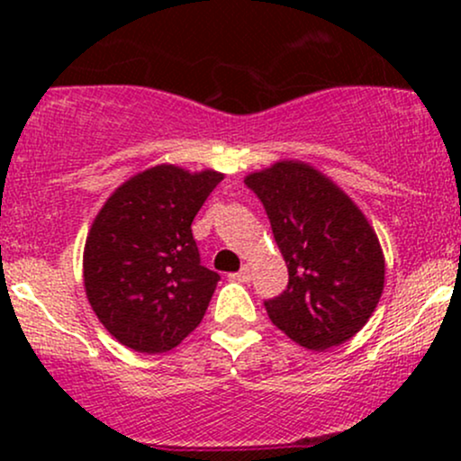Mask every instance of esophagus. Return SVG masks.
I'll return each instance as SVG.
<instances>
[{
    "instance_id": "34e87169",
    "label": "esophagus",
    "mask_w": 461,
    "mask_h": 461,
    "mask_svg": "<svg viewBox=\"0 0 461 461\" xmlns=\"http://www.w3.org/2000/svg\"><path fill=\"white\" fill-rule=\"evenodd\" d=\"M231 277H234L236 279V282H249V279H251V268H249L247 267V264H245V267H242L240 268V271H238V273H234V275H231Z\"/></svg>"
}]
</instances>
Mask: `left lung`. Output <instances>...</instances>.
I'll return each mask as SVG.
<instances>
[{"instance_id":"1","label":"left lung","mask_w":461,"mask_h":461,"mask_svg":"<svg viewBox=\"0 0 461 461\" xmlns=\"http://www.w3.org/2000/svg\"><path fill=\"white\" fill-rule=\"evenodd\" d=\"M267 210L288 264V285L264 301L268 319L310 348L342 345L366 325L384 290V256L351 199L301 162H277L245 179Z\"/></svg>"}]
</instances>
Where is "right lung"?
Listing matches in <instances>:
<instances>
[{
    "label": "right lung",
    "mask_w": 461,
    "mask_h": 461,
    "mask_svg": "<svg viewBox=\"0 0 461 461\" xmlns=\"http://www.w3.org/2000/svg\"><path fill=\"white\" fill-rule=\"evenodd\" d=\"M221 179L160 164L105 201L86 238L84 285L121 345L171 351L203 319L221 275L201 264L190 225Z\"/></svg>",
    "instance_id": "right-lung-1"
}]
</instances>
